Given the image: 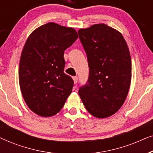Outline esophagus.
I'll return each instance as SVG.
<instances>
[{
  "instance_id": "1",
  "label": "esophagus",
  "mask_w": 153,
  "mask_h": 153,
  "mask_svg": "<svg viewBox=\"0 0 153 153\" xmlns=\"http://www.w3.org/2000/svg\"><path fill=\"white\" fill-rule=\"evenodd\" d=\"M73 80H74V83L76 84L77 83V81H78V77L77 76H73Z\"/></svg>"
}]
</instances>
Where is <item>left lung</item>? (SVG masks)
Listing matches in <instances>:
<instances>
[{"instance_id":"obj_1","label":"left lung","mask_w":153,"mask_h":153,"mask_svg":"<svg viewBox=\"0 0 153 153\" xmlns=\"http://www.w3.org/2000/svg\"><path fill=\"white\" fill-rule=\"evenodd\" d=\"M79 39L87 55L89 76L79 88L83 105L91 115L107 118L125 101L131 79L129 48L119 31L104 24L79 29Z\"/></svg>"}]
</instances>
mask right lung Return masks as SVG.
<instances>
[{
    "label": "right lung",
    "mask_w": 153,
    "mask_h": 153,
    "mask_svg": "<svg viewBox=\"0 0 153 153\" xmlns=\"http://www.w3.org/2000/svg\"><path fill=\"white\" fill-rule=\"evenodd\" d=\"M78 38L72 28L50 22L35 29L21 55L19 79L29 108L43 117L60 111L72 91L74 81L64 73V51Z\"/></svg>",
    "instance_id": "1"
}]
</instances>
